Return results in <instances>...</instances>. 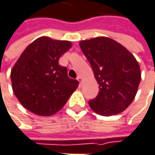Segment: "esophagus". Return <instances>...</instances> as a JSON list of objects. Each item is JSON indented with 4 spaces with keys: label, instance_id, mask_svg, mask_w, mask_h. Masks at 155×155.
I'll use <instances>...</instances> for the list:
<instances>
[{
    "label": "esophagus",
    "instance_id": "esophagus-1",
    "mask_svg": "<svg viewBox=\"0 0 155 155\" xmlns=\"http://www.w3.org/2000/svg\"><path fill=\"white\" fill-rule=\"evenodd\" d=\"M78 80L79 81V83H80V84H81V83H82V78H81L80 77H78Z\"/></svg>",
    "mask_w": 155,
    "mask_h": 155
}]
</instances>
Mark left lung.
Listing matches in <instances>:
<instances>
[{
	"label": "left lung",
	"mask_w": 155,
	"mask_h": 155,
	"mask_svg": "<svg viewBox=\"0 0 155 155\" xmlns=\"http://www.w3.org/2000/svg\"><path fill=\"white\" fill-rule=\"evenodd\" d=\"M81 50L89 61L99 84V94L89 105L104 116L125 110L134 100L141 79L138 62L130 52L107 37L82 40Z\"/></svg>",
	"instance_id": "obj_1"
}]
</instances>
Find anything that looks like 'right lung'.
<instances>
[{
  "label": "right lung",
  "instance_id": "obj_1",
  "mask_svg": "<svg viewBox=\"0 0 155 155\" xmlns=\"http://www.w3.org/2000/svg\"><path fill=\"white\" fill-rule=\"evenodd\" d=\"M71 42L40 37L31 42L14 65L12 89L20 103L29 111L52 116L65 105L78 88V81L68 77L66 67L59 64Z\"/></svg>",
  "mask_w": 155,
  "mask_h": 155
}]
</instances>
